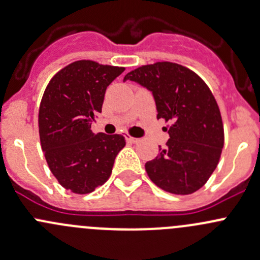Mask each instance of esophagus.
<instances>
[{
  "label": "esophagus",
  "mask_w": 260,
  "mask_h": 260,
  "mask_svg": "<svg viewBox=\"0 0 260 260\" xmlns=\"http://www.w3.org/2000/svg\"><path fill=\"white\" fill-rule=\"evenodd\" d=\"M124 137H125V141H127L128 143H136L138 141L137 138L132 137V136H129V135H124Z\"/></svg>",
  "instance_id": "1"
}]
</instances>
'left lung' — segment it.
<instances>
[{
	"mask_svg": "<svg viewBox=\"0 0 260 260\" xmlns=\"http://www.w3.org/2000/svg\"><path fill=\"white\" fill-rule=\"evenodd\" d=\"M153 94L157 119L170 140L146 164L148 177L159 188L188 195L203 187L219 164L224 146L221 114L211 90L196 73L176 62L143 65L124 77Z\"/></svg>",
	"mask_w": 260,
	"mask_h": 260,
	"instance_id": "obj_1",
	"label": "left lung"
}]
</instances>
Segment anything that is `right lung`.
<instances>
[{
    "instance_id": "right-lung-1",
    "label": "right lung",
    "mask_w": 260,
    "mask_h": 260,
    "mask_svg": "<svg viewBox=\"0 0 260 260\" xmlns=\"http://www.w3.org/2000/svg\"><path fill=\"white\" fill-rule=\"evenodd\" d=\"M124 68L91 60L74 61L49 81L39 109V133L46 162L60 185L89 193L109 179L125 146L120 135L91 132L107 86Z\"/></svg>"
}]
</instances>
